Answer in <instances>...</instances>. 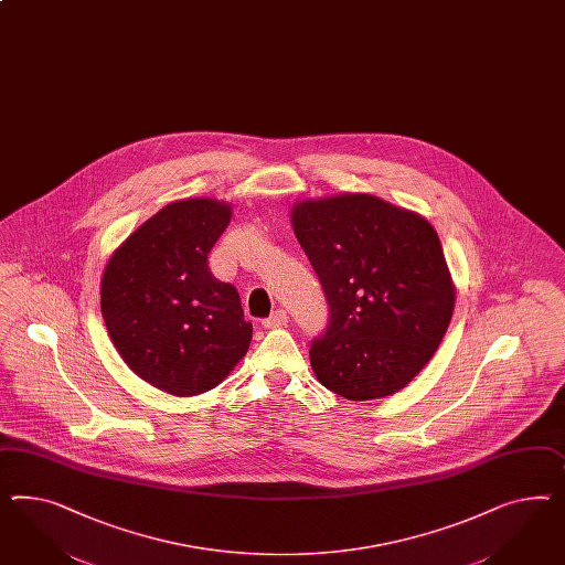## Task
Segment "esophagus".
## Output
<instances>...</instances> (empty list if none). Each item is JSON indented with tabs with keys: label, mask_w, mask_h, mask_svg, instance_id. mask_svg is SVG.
<instances>
[{
	"label": "esophagus",
	"mask_w": 565,
	"mask_h": 565,
	"mask_svg": "<svg viewBox=\"0 0 565 565\" xmlns=\"http://www.w3.org/2000/svg\"><path fill=\"white\" fill-rule=\"evenodd\" d=\"M289 322V316H287V311L285 309H276L273 311V316L270 318H266L262 326L264 328H280V326H287Z\"/></svg>",
	"instance_id": "1"
}]
</instances>
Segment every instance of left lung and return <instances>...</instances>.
Masks as SVG:
<instances>
[{
  "mask_svg": "<svg viewBox=\"0 0 565 565\" xmlns=\"http://www.w3.org/2000/svg\"><path fill=\"white\" fill-rule=\"evenodd\" d=\"M292 228L330 313L309 349L320 384L349 401L403 390L436 353L454 311L436 228L370 194L301 202Z\"/></svg>",
  "mask_w": 565,
  "mask_h": 565,
  "instance_id": "8db88e82",
  "label": "left lung"
}]
</instances>
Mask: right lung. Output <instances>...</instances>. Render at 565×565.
I'll return each instance as SVG.
<instances>
[{
    "label": "right lung",
    "instance_id": "add662e5",
    "mask_svg": "<svg viewBox=\"0 0 565 565\" xmlns=\"http://www.w3.org/2000/svg\"><path fill=\"white\" fill-rule=\"evenodd\" d=\"M228 221L223 202H173L129 235L103 275L100 311L117 353L175 396L218 386L252 340L239 292L209 268Z\"/></svg>",
    "mask_w": 565,
    "mask_h": 565
}]
</instances>
